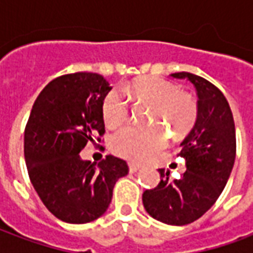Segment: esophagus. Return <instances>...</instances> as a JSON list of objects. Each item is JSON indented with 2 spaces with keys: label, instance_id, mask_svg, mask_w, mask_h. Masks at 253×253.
Returning a JSON list of instances; mask_svg holds the SVG:
<instances>
[{
  "label": "esophagus",
  "instance_id": "1",
  "mask_svg": "<svg viewBox=\"0 0 253 253\" xmlns=\"http://www.w3.org/2000/svg\"><path fill=\"white\" fill-rule=\"evenodd\" d=\"M128 169H130V172H131V173H135L137 170L141 169V167L137 164H128Z\"/></svg>",
  "mask_w": 253,
  "mask_h": 253
}]
</instances>
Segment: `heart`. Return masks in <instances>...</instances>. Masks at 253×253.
<instances>
[{"label": "heart", "instance_id": "1", "mask_svg": "<svg viewBox=\"0 0 253 253\" xmlns=\"http://www.w3.org/2000/svg\"><path fill=\"white\" fill-rule=\"evenodd\" d=\"M127 92L138 100L153 104L149 121L152 125L169 127L176 137H184L191 131L198 118V104L192 96L180 92L172 81L161 77L138 78L126 86ZM105 126L116 128L130 118V104L119 89H111L101 105ZM169 143V134L161 126H130L111 139V150L123 159L142 163Z\"/></svg>", "mask_w": 253, "mask_h": 253}]
</instances>
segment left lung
I'll return each mask as SVG.
<instances>
[{
  "instance_id": "left-lung-1",
  "label": "left lung",
  "mask_w": 253,
  "mask_h": 253,
  "mask_svg": "<svg viewBox=\"0 0 253 253\" xmlns=\"http://www.w3.org/2000/svg\"><path fill=\"white\" fill-rule=\"evenodd\" d=\"M170 76L187 78L198 94L195 126L177 154L186 159L187 170L170 180L169 170L159 169L161 181L143 192L142 202L160 222L187 225L201 218L226 186L236 159V128L228 100L215 85L192 73Z\"/></svg>"
}]
</instances>
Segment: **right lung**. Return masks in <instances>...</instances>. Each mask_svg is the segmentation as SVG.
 I'll return each instance as SVG.
<instances>
[{
    "instance_id": "right-lung-1",
    "label": "right lung",
    "mask_w": 253,
    "mask_h": 253,
    "mask_svg": "<svg viewBox=\"0 0 253 253\" xmlns=\"http://www.w3.org/2000/svg\"><path fill=\"white\" fill-rule=\"evenodd\" d=\"M111 90L97 73L78 72L54 78L36 97L24 131V157L31 183L61 221L86 223L110 206L119 177L128 173L125 160L105 156L99 164L84 161L86 143L101 141V105Z\"/></svg>"
}]
</instances>
